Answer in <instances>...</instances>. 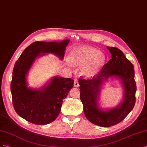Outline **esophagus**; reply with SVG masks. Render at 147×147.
I'll use <instances>...</instances> for the list:
<instances>
[{"instance_id":"1","label":"esophagus","mask_w":147,"mask_h":147,"mask_svg":"<svg viewBox=\"0 0 147 147\" xmlns=\"http://www.w3.org/2000/svg\"><path fill=\"white\" fill-rule=\"evenodd\" d=\"M79 82H78V80L77 79H75L74 80V87H79Z\"/></svg>"}]
</instances>
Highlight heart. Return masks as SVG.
I'll return each mask as SVG.
<instances>
[{
	"label": "heart",
	"mask_w": 147,
	"mask_h": 147,
	"mask_svg": "<svg viewBox=\"0 0 147 147\" xmlns=\"http://www.w3.org/2000/svg\"><path fill=\"white\" fill-rule=\"evenodd\" d=\"M69 58L73 65H84L80 71L81 74L86 77L94 76L107 61L106 56L99 50L87 46L73 49L71 52Z\"/></svg>",
	"instance_id": "heart-1"
}]
</instances>
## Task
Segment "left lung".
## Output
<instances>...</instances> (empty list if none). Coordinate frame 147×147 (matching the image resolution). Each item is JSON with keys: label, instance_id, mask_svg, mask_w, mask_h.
<instances>
[{"label": "left lung", "instance_id": "1", "mask_svg": "<svg viewBox=\"0 0 147 147\" xmlns=\"http://www.w3.org/2000/svg\"><path fill=\"white\" fill-rule=\"evenodd\" d=\"M111 58L105 65L97 76L90 79H79L80 98L84 113L90 122L107 127L122 121L133 109L136 103V83L132 63L119 49L107 47ZM119 78L124 89L123 100L119 106L104 111L98 104L102 82L109 77Z\"/></svg>", "mask_w": 147, "mask_h": 147}]
</instances>
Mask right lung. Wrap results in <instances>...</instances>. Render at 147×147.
Masks as SVG:
<instances>
[{
	"label": "right lung",
	"mask_w": 147,
	"mask_h": 147,
	"mask_svg": "<svg viewBox=\"0 0 147 147\" xmlns=\"http://www.w3.org/2000/svg\"><path fill=\"white\" fill-rule=\"evenodd\" d=\"M69 41L34 42L25 49L15 63L10 86L12 102L16 113L27 121L45 125L55 121L60 114L63 100L73 87V79L54 76L47 85L35 89L28 87L26 76L36 58L46 53L63 59Z\"/></svg>",
	"instance_id": "right-lung-1"
}]
</instances>
